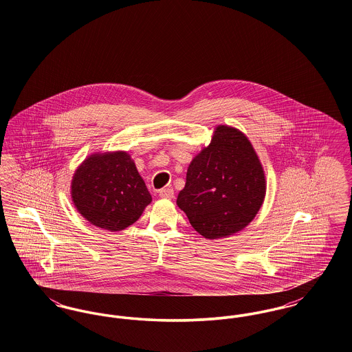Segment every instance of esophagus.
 <instances>
[{"label":"esophagus","instance_id":"esophagus-1","mask_svg":"<svg viewBox=\"0 0 352 352\" xmlns=\"http://www.w3.org/2000/svg\"><path fill=\"white\" fill-rule=\"evenodd\" d=\"M158 192H160L161 198H166V199H173L174 198V190L170 188V187H168V188H161Z\"/></svg>","mask_w":352,"mask_h":352}]
</instances>
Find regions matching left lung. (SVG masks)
I'll return each mask as SVG.
<instances>
[{
    "mask_svg": "<svg viewBox=\"0 0 352 352\" xmlns=\"http://www.w3.org/2000/svg\"><path fill=\"white\" fill-rule=\"evenodd\" d=\"M265 188L264 170L250 140L220 125L211 144L191 161L177 204L198 234L219 239L251 223Z\"/></svg>",
    "mask_w": 352,
    "mask_h": 352,
    "instance_id": "1",
    "label": "left lung"
}]
</instances>
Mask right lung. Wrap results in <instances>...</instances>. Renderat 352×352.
I'll return each instance as SVG.
<instances>
[{
  "label": "right lung",
  "mask_w": 352,
  "mask_h": 352,
  "mask_svg": "<svg viewBox=\"0 0 352 352\" xmlns=\"http://www.w3.org/2000/svg\"><path fill=\"white\" fill-rule=\"evenodd\" d=\"M71 195L84 218L109 231L132 226L151 201L144 179L125 151L87 158L74 175Z\"/></svg>",
  "instance_id": "right-lung-1"
}]
</instances>
